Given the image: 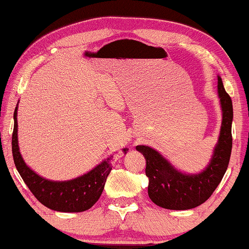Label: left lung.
Returning a JSON list of instances; mask_svg holds the SVG:
<instances>
[{"label": "left lung", "instance_id": "8db88e82", "mask_svg": "<svg viewBox=\"0 0 249 249\" xmlns=\"http://www.w3.org/2000/svg\"><path fill=\"white\" fill-rule=\"evenodd\" d=\"M218 93L223 108V124L217 147L206 170L198 175L180 174L156 150L137 145L147 160L148 195L156 205L169 210H190L201 205L211 197L223 179L232 153V99L218 78Z\"/></svg>", "mask_w": 249, "mask_h": 249}]
</instances>
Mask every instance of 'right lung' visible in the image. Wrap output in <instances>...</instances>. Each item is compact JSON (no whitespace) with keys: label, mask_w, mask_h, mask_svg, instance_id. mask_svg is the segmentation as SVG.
Instances as JSON below:
<instances>
[{"label":"right lung","mask_w":249,"mask_h":249,"mask_svg":"<svg viewBox=\"0 0 249 249\" xmlns=\"http://www.w3.org/2000/svg\"><path fill=\"white\" fill-rule=\"evenodd\" d=\"M17 107L14 112V131L11 139L14 163L32 195L44 206L59 212H83L98 201L104 191L105 183L112 170V162L105 160L101 164L84 176L67 182H52L35 174L25 165L18 150L17 140ZM127 153L128 149H124Z\"/></svg>","instance_id":"add662e5"}]
</instances>
